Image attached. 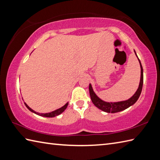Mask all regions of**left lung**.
<instances>
[{"label":"left lung","mask_w":160,"mask_h":160,"mask_svg":"<svg viewBox=\"0 0 160 160\" xmlns=\"http://www.w3.org/2000/svg\"><path fill=\"white\" fill-rule=\"evenodd\" d=\"M135 54H136V53H135ZM139 62H140V67H141L140 82L137 91L135 92V93L133 95V96H132L130 99H128V100H126V101L119 102H114V103L106 102H104L102 100H100V98L96 96V93H95L94 91H93L92 87H91V84H89V89L90 96L91 98V100H92L95 106L97 107L98 108H100V109L102 110L103 111L107 112V113H117V112H120L121 111H123L136 102V101L138 100L139 97L140 96L142 89V86H143V69H142V66L141 64L140 59H139Z\"/></svg>","instance_id":"obj_1"}]
</instances>
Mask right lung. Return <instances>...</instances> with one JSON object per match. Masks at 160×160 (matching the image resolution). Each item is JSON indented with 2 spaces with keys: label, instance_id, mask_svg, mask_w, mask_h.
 <instances>
[{
  "label": "right lung",
  "instance_id": "add662e5",
  "mask_svg": "<svg viewBox=\"0 0 160 160\" xmlns=\"http://www.w3.org/2000/svg\"><path fill=\"white\" fill-rule=\"evenodd\" d=\"M25 106L27 107V108H28L29 111H31L33 112V113L37 114V115H40V116L47 117V118H53V117L57 116V115H60V113H62V112L66 109L67 106H68V103H67V104H66L65 105H64V106H63L62 107H61V108H58V109H57V110L51 112V113H37V112H36V111H34L33 110H32V108H30V107L28 106V105L25 102Z\"/></svg>",
  "mask_w": 160,
  "mask_h": 160
}]
</instances>
